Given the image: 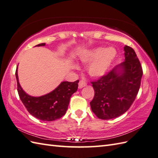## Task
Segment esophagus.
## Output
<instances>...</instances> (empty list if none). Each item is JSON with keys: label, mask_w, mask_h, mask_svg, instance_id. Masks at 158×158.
Returning <instances> with one entry per match:
<instances>
[{"label": "esophagus", "mask_w": 158, "mask_h": 158, "mask_svg": "<svg viewBox=\"0 0 158 158\" xmlns=\"http://www.w3.org/2000/svg\"><path fill=\"white\" fill-rule=\"evenodd\" d=\"M86 86V83L84 81V80H80L78 83V88L79 89H82L83 87H85V86Z\"/></svg>", "instance_id": "esophagus-1"}]
</instances>
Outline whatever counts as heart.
<instances>
[{
    "mask_svg": "<svg viewBox=\"0 0 158 158\" xmlns=\"http://www.w3.org/2000/svg\"><path fill=\"white\" fill-rule=\"evenodd\" d=\"M115 56L116 51L112 48H98L89 51L80 58V60L85 63L93 60L88 66V73L92 77L99 78L107 72Z\"/></svg>",
    "mask_w": 158,
    "mask_h": 158,
    "instance_id": "b5f03b06",
    "label": "heart"
}]
</instances>
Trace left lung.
Returning a JSON list of instances; mask_svg holds the SVG:
<instances>
[{
	"label": "left lung",
	"mask_w": 158,
	"mask_h": 158,
	"mask_svg": "<svg viewBox=\"0 0 158 158\" xmlns=\"http://www.w3.org/2000/svg\"><path fill=\"white\" fill-rule=\"evenodd\" d=\"M124 51V62L91 82L95 95L90 105L101 119H112L124 114L139 91L142 67L132 48L125 46Z\"/></svg>",
	"instance_id": "8db88e82"
}]
</instances>
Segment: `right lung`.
Segmentation results:
<instances>
[{"label":"right lung","instance_id":"add662e5","mask_svg":"<svg viewBox=\"0 0 158 158\" xmlns=\"http://www.w3.org/2000/svg\"><path fill=\"white\" fill-rule=\"evenodd\" d=\"M45 43L36 46H44ZM18 92L22 102L29 113L44 121L59 119L66 113L70 98L78 89L79 80L75 82H62L57 87L41 97H33L26 93L19 83L18 67L15 71Z\"/></svg>","mask_w":158,"mask_h":158}]
</instances>
